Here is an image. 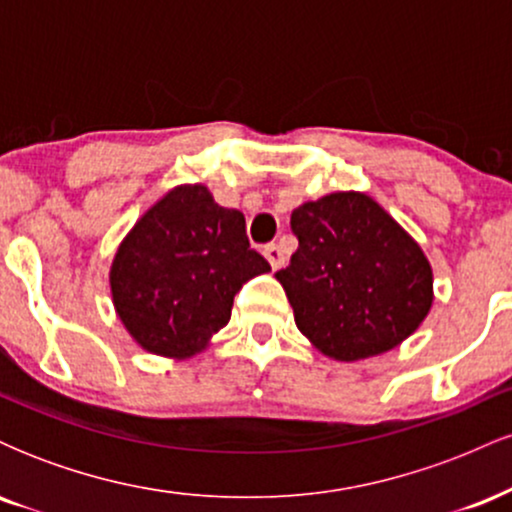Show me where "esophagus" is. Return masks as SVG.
Here are the masks:
<instances>
[{
    "instance_id": "34e87169",
    "label": "esophagus",
    "mask_w": 512,
    "mask_h": 512,
    "mask_svg": "<svg viewBox=\"0 0 512 512\" xmlns=\"http://www.w3.org/2000/svg\"><path fill=\"white\" fill-rule=\"evenodd\" d=\"M264 257H267L269 264H272V269L284 267V262H286L284 252H281V248H279V245H276V243L264 245Z\"/></svg>"
}]
</instances>
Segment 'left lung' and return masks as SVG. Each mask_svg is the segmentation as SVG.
Returning a JSON list of instances; mask_svg holds the SVG:
<instances>
[{
  "instance_id": "8db88e82",
  "label": "left lung",
  "mask_w": 512,
  "mask_h": 512,
  "mask_svg": "<svg viewBox=\"0 0 512 512\" xmlns=\"http://www.w3.org/2000/svg\"><path fill=\"white\" fill-rule=\"evenodd\" d=\"M298 250L276 279L325 356L358 361L402 344L433 303L431 264L383 207L334 192L293 209Z\"/></svg>"
}]
</instances>
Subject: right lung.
Returning a JSON list of instances; mask_svg holds the SVG:
<instances>
[{
    "label": "right lung",
    "mask_w": 512,
    "mask_h": 512,
    "mask_svg": "<svg viewBox=\"0 0 512 512\" xmlns=\"http://www.w3.org/2000/svg\"><path fill=\"white\" fill-rule=\"evenodd\" d=\"M269 262L250 248L245 216L223 209L204 185H182L156 202L110 269L117 315L158 356L197 354L228 325L236 293Z\"/></svg>",
    "instance_id": "1"
}]
</instances>
